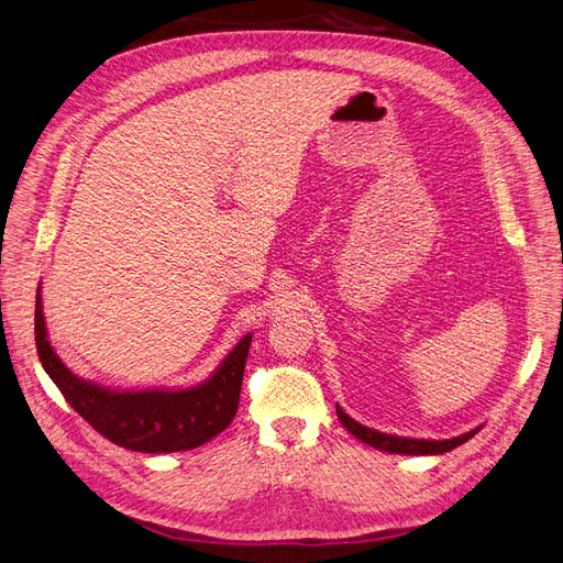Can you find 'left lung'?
I'll use <instances>...</instances> for the list:
<instances>
[{
  "label": "left lung",
  "mask_w": 563,
  "mask_h": 563,
  "mask_svg": "<svg viewBox=\"0 0 563 563\" xmlns=\"http://www.w3.org/2000/svg\"><path fill=\"white\" fill-rule=\"evenodd\" d=\"M336 416H339L341 426L346 428L351 434H355L360 442H365L380 451H388V453H407V456H434V453H446L451 449L461 446L470 438H475V434L479 432V428H475V430L459 434V438H451V440H411V438H400V434H386V432L372 430L367 426H360L341 407H336Z\"/></svg>",
  "instance_id": "obj_1"
}]
</instances>
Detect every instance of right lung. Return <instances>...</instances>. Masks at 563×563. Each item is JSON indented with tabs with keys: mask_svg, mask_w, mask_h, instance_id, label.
<instances>
[{
	"mask_svg": "<svg viewBox=\"0 0 563 563\" xmlns=\"http://www.w3.org/2000/svg\"><path fill=\"white\" fill-rule=\"evenodd\" d=\"M34 341L53 384L102 438L131 451L173 453L210 442L233 421L252 334L235 343L208 380L179 390H110L71 374L51 346L40 295L34 303Z\"/></svg>",
	"mask_w": 563,
	"mask_h": 563,
	"instance_id": "right-lung-1",
	"label": "right lung"
}]
</instances>
